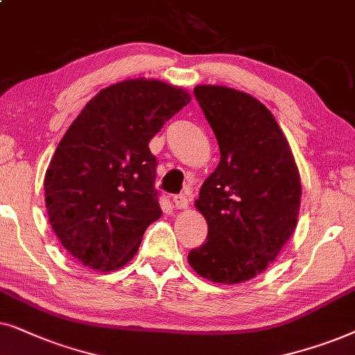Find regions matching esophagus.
I'll list each match as a JSON object with an SVG mask.
<instances>
[{
  "label": "esophagus",
  "mask_w": 355,
  "mask_h": 355,
  "mask_svg": "<svg viewBox=\"0 0 355 355\" xmlns=\"http://www.w3.org/2000/svg\"><path fill=\"white\" fill-rule=\"evenodd\" d=\"M173 205L177 209H187L188 207V198L185 195H175Z\"/></svg>",
  "instance_id": "obj_1"
}]
</instances>
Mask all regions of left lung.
I'll use <instances>...</instances> for the list:
<instances>
[{
  "label": "left lung",
  "mask_w": 355,
  "mask_h": 355,
  "mask_svg": "<svg viewBox=\"0 0 355 355\" xmlns=\"http://www.w3.org/2000/svg\"><path fill=\"white\" fill-rule=\"evenodd\" d=\"M220 160L196 200L207 237L188 253L200 276L239 284L274 261L299 217L302 185L294 155L272 113L248 94L196 86Z\"/></svg>",
  "instance_id": "left-lung-1"
}]
</instances>
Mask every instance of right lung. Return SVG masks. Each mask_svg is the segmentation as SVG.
<instances>
[{
	"mask_svg": "<svg viewBox=\"0 0 355 355\" xmlns=\"http://www.w3.org/2000/svg\"><path fill=\"white\" fill-rule=\"evenodd\" d=\"M188 103L183 89L128 79L89 101L60 141L45 173L46 212L84 266H125L162 214L149 141Z\"/></svg>",
	"mask_w": 355,
	"mask_h": 355,
	"instance_id": "obj_1",
	"label": "right lung"
}]
</instances>
